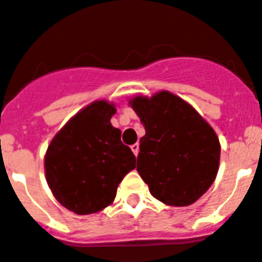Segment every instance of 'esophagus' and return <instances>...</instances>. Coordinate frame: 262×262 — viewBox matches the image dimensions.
Here are the masks:
<instances>
[{
  "instance_id": "obj_1",
  "label": "esophagus",
  "mask_w": 262,
  "mask_h": 262,
  "mask_svg": "<svg viewBox=\"0 0 262 262\" xmlns=\"http://www.w3.org/2000/svg\"><path fill=\"white\" fill-rule=\"evenodd\" d=\"M130 148H132V150H133V153H135V155L137 156L138 151H140V145H138V144H133L130 146Z\"/></svg>"
}]
</instances>
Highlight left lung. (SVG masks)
Instances as JSON below:
<instances>
[{"label": "left lung", "mask_w": 262, "mask_h": 262, "mask_svg": "<svg viewBox=\"0 0 262 262\" xmlns=\"http://www.w3.org/2000/svg\"><path fill=\"white\" fill-rule=\"evenodd\" d=\"M132 107L145 127L137 172L155 199L188 206L210 188L220 162V142L210 125L169 92L136 97Z\"/></svg>", "instance_id": "left-lung-1"}]
</instances>
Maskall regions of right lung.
I'll use <instances>...</instances> for the list:
<instances>
[{
  "label": "right lung",
  "mask_w": 262,
  "mask_h": 262,
  "mask_svg": "<svg viewBox=\"0 0 262 262\" xmlns=\"http://www.w3.org/2000/svg\"><path fill=\"white\" fill-rule=\"evenodd\" d=\"M114 113L106 101L90 104L57 133L46 151V181L58 202L77 214L111 205L118 184L136 168V156L111 124Z\"/></svg>",
  "instance_id": "right-lung-1"
}]
</instances>
